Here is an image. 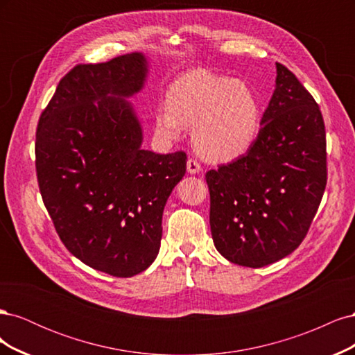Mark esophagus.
Wrapping results in <instances>:
<instances>
[{
    "instance_id": "34e87169",
    "label": "esophagus",
    "mask_w": 355,
    "mask_h": 355,
    "mask_svg": "<svg viewBox=\"0 0 355 355\" xmlns=\"http://www.w3.org/2000/svg\"><path fill=\"white\" fill-rule=\"evenodd\" d=\"M187 168H188V173L196 175V173H198V171L201 170V164L198 163L197 159L189 158V159L187 161Z\"/></svg>"
}]
</instances>
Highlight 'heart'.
Returning <instances> with one entry per match:
<instances>
[{
	"mask_svg": "<svg viewBox=\"0 0 355 355\" xmlns=\"http://www.w3.org/2000/svg\"><path fill=\"white\" fill-rule=\"evenodd\" d=\"M167 102L168 106L157 112V132L178 139L184 125L194 124V144L211 159L241 157L259 133V102L241 80H230L209 69H192L170 85Z\"/></svg>",
	"mask_w": 355,
	"mask_h": 355,
	"instance_id": "obj_1",
	"label": "heart"
}]
</instances>
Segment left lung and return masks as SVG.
<instances>
[{
	"label": "left lung",
	"mask_w": 355,
	"mask_h": 355,
	"mask_svg": "<svg viewBox=\"0 0 355 355\" xmlns=\"http://www.w3.org/2000/svg\"><path fill=\"white\" fill-rule=\"evenodd\" d=\"M261 124L247 154L206 173L213 243L230 262L250 268L297 249L327 184L323 115L282 63Z\"/></svg>",
	"instance_id": "8db88e82"
}]
</instances>
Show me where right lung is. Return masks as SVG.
Returning a JSON list of instances; mask_svg holds the SVG:
<instances>
[{
    "instance_id": "right-lung-1",
    "label": "right lung",
    "mask_w": 355,
    "mask_h": 355,
    "mask_svg": "<svg viewBox=\"0 0 355 355\" xmlns=\"http://www.w3.org/2000/svg\"><path fill=\"white\" fill-rule=\"evenodd\" d=\"M142 53L73 67L42 111L35 168L42 201L67 249L93 270L133 277L159 250L166 201L187 154L142 149L125 101L144 87Z\"/></svg>"
}]
</instances>
